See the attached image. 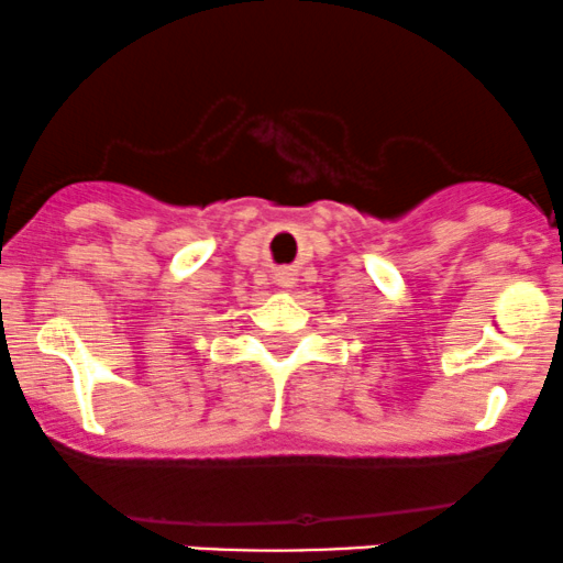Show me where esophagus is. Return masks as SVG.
Segmentation results:
<instances>
[{"label": "esophagus", "instance_id": "obj_1", "mask_svg": "<svg viewBox=\"0 0 563 563\" xmlns=\"http://www.w3.org/2000/svg\"><path fill=\"white\" fill-rule=\"evenodd\" d=\"M276 282H279V287H284V289H292L295 284H298V279H295V274H289V271H282V274L276 276Z\"/></svg>", "mask_w": 563, "mask_h": 563}]
</instances>
